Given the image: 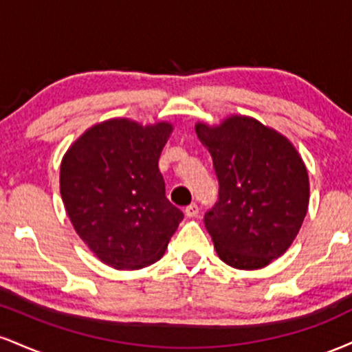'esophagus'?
<instances>
[{
    "mask_svg": "<svg viewBox=\"0 0 352 352\" xmlns=\"http://www.w3.org/2000/svg\"><path fill=\"white\" fill-rule=\"evenodd\" d=\"M185 215H187L188 218H193L199 215V205L197 204H190L187 208H185Z\"/></svg>",
    "mask_w": 352,
    "mask_h": 352,
    "instance_id": "obj_1",
    "label": "esophagus"
}]
</instances>
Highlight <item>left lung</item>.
<instances>
[{
  "label": "left lung",
  "instance_id": "1",
  "mask_svg": "<svg viewBox=\"0 0 352 352\" xmlns=\"http://www.w3.org/2000/svg\"><path fill=\"white\" fill-rule=\"evenodd\" d=\"M218 179V201L204 221L221 261L258 270L280 258L300 232L309 204L305 162L285 135L253 117L195 125Z\"/></svg>",
  "mask_w": 352,
  "mask_h": 352
}]
</instances>
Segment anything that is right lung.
I'll list each match as a JSON object with an SVG mask.
<instances>
[{"instance_id":"obj_1","label":"right lung","mask_w":352,"mask_h":352,"mask_svg":"<svg viewBox=\"0 0 352 352\" xmlns=\"http://www.w3.org/2000/svg\"><path fill=\"white\" fill-rule=\"evenodd\" d=\"M172 124L111 119L87 129L60 162L72 227L102 263L139 270L162 258L184 218L159 170Z\"/></svg>"}]
</instances>
